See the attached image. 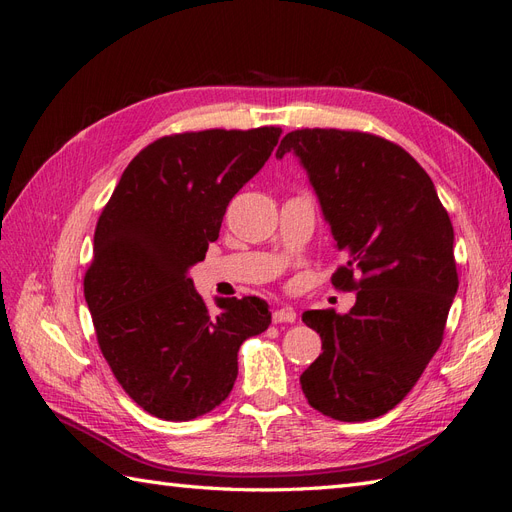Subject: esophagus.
Wrapping results in <instances>:
<instances>
[{"label":"esophagus","mask_w":512,"mask_h":512,"mask_svg":"<svg viewBox=\"0 0 512 512\" xmlns=\"http://www.w3.org/2000/svg\"><path fill=\"white\" fill-rule=\"evenodd\" d=\"M297 320V309L292 305H282L273 312V322H294Z\"/></svg>","instance_id":"1"}]
</instances>
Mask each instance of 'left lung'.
<instances>
[{"mask_svg":"<svg viewBox=\"0 0 512 512\" xmlns=\"http://www.w3.org/2000/svg\"><path fill=\"white\" fill-rule=\"evenodd\" d=\"M284 153L305 168L333 245L346 254L333 284L359 290L348 314H303L322 354L301 389L335 421H369L412 391L442 344L459 286L453 224L421 164L380 136L294 130L275 156Z\"/></svg>","mask_w":512,"mask_h":512,"instance_id":"1","label":"left lung"}]
</instances>
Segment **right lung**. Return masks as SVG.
Listing matches in <instances>:
<instances>
[{"mask_svg":"<svg viewBox=\"0 0 512 512\" xmlns=\"http://www.w3.org/2000/svg\"><path fill=\"white\" fill-rule=\"evenodd\" d=\"M280 128L158 138L123 170L94 235L85 301L117 382L164 421L203 416L232 391L237 352L269 329L258 297L215 299L188 275L220 237L226 207L269 160Z\"/></svg>","mask_w":512,"mask_h":512,"instance_id":"add662e5","label":"right lung"}]
</instances>
